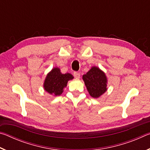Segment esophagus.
Masks as SVG:
<instances>
[{
    "mask_svg": "<svg viewBox=\"0 0 150 150\" xmlns=\"http://www.w3.org/2000/svg\"><path fill=\"white\" fill-rule=\"evenodd\" d=\"M73 75H74V77L77 79L80 77V73L79 72H77V71H75L74 73H73Z\"/></svg>",
    "mask_w": 150,
    "mask_h": 150,
    "instance_id": "esophagus-1",
    "label": "esophagus"
}]
</instances>
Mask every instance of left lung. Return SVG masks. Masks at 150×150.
<instances>
[{
	"instance_id": "left-lung-1",
	"label": "left lung",
	"mask_w": 150,
	"mask_h": 150,
	"mask_svg": "<svg viewBox=\"0 0 150 150\" xmlns=\"http://www.w3.org/2000/svg\"><path fill=\"white\" fill-rule=\"evenodd\" d=\"M83 79L90 95L93 98H98L107 89L106 75L99 68L93 67L83 76Z\"/></svg>"
}]
</instances>
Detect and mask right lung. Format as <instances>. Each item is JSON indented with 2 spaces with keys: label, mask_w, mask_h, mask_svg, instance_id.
Returning a JSON list of instances; mask_svg holds the SVG:
<instances>
[{
  "label": "right lung",
  "mask_w": 150,
  "mask_h": 150,
  "mask_svg": "<svg viewBox=\"0 0 150 150\" xmlns=\"http://www.w3.org/2000/svg\"><path fill=\"white\" fill-rule=\"evenodd\" d=\"M73 79L70 73L62 74L59 68H54L47 75L44 81V89L54 96H59L63 93V88L67 86L69 80Z\"/></svg>",
  "instance_id": "add662e5"
}]
</instances>
